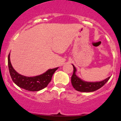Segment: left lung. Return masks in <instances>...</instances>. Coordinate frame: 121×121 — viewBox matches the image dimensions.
<instances>
[{"instance_id": "left-lung-1", "label": "left lung", "mask_w": 121, "mask_h": 121, "mask_svg": "<svg viewBox=\"0 0 121 121\" xmlns=\"http://www.w3.org/2000/svg\"><path fill=\"white\" fill-rule=\"evenodd\" d=\"M73 66L74 68V71H73V75L71 77V84L74 88L80 92H90L96 91L102 87L104 85H105V84L109 80L111 77H109L101 81L87 82V81H85L81 80L76 75V68L73 64Z\"/></svg>"}]
</instances>
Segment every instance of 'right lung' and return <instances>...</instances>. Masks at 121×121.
<instances>
[{
  "label": "right lung",
  "mask_w": 121,
  "mask_h": 121,
  "mask_svg": "<svg viewBox=\"0 0 121 121\" xmlns=\"http://www.w3.org/2000/svg\"><path fill=\"white\" fill-rule=\"evenodd\" d=\"M8 67L10 75L14 84L24 90L30 91H38L44 88L52 80V76L58 67L49 69L41 75L35 77H26L19 74L12 67L8 56Z\"/></svg>",
  "instance_id": "obj_1"
}]
</instances>
